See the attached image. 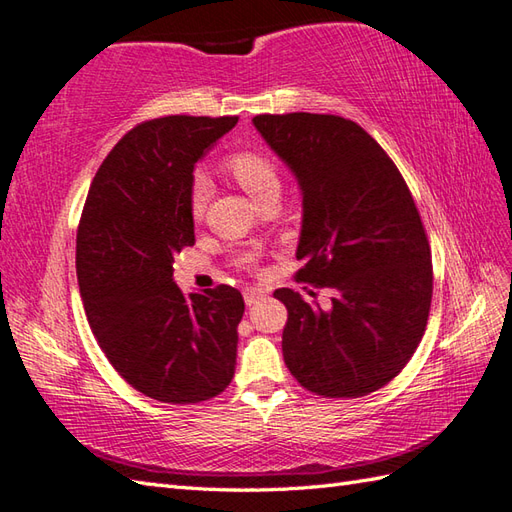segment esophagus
Here are the masks:
<instances>
[{"mask_svg": "<svg viewBox=\"0 0 512 512\" xmlns=\"http://www.w3.org/2000/svg\"><path fill=\"white\" fill-rule=\"evenodd\" d=\"M265 296V289H260V287H249V289H245L243 291V298H245V302L249 307L252 305H256V302Z\"/></svg>", "mask_w": 512, "mask_h": 512, "instance_id": "esophagus-1", "label": "esophagus"}]
</instances>
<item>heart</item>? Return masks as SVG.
Here are the masks:
<instances>
[{"mask_svg":"<svg viewBox=\"0 0 512 512\" xmlns=\"http://www.w3.org/2000/svg\"><path fill=\"white\" fill-rule=\"evenodd\" d=\"M227 170L232 172L234 179L243 190L258 201L269 192H280V176L274 161L265 154L258 152H236L227 159ZM207 198H210V183L205 176H194L192 190H190V212L194 218H201ZM249 256H243V263H247Z\"/></svg>","mask_w":512,"mask_h":512,"instance_id":"b5f03b06","label":"heart"}]
</instances>
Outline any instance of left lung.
I'll list each match as a JSON object with an SVG mask.
<instances>
[{"label": "left lung", "mask_w": 512, "mask_h": 512, "mask_svg": "<svg viewBox=\"0 0 512 512\" xmlns=\"http://www.w3.org/2000/svg\"><path fill=\"white\" fill-rule=\"evenodd\" d=\"M252 121L302 192L296 278L333 291L327 309L274 291L287 307L285 364L311 393L362 398L404 369L429 320L433 265L420 212L358 123L311 112Z\"/></svg>", "instance_id": "1"}]
</instances>
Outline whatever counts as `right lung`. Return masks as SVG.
Masks as SVG:
<instances>
[{
	"instance_id": "1",
	"label": "right lung",
	"mask_w": 512,
	"mask_h": 512,
	"mask_svg": "<svg viewBox=\"0 0 512 512\" xmlns=\"http://www.w3.org/2000/svg\"><path fill=\"white\" fill-rule=\"evenodd\" d=\"M238 117H163L114 145L77 229V278L99 347L152 400L196 404L234 378L241 291L183 294L174 254L194 245V165Z\"/></svg>"
}]
</instances>
